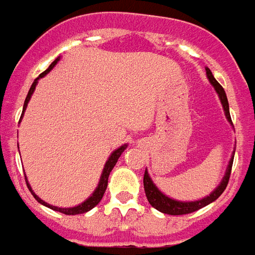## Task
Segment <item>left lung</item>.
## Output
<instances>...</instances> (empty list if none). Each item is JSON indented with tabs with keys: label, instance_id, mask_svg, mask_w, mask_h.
Here are the masks:
<instances>
[{
	"label": "left lung",
	"instance_id": "8db88e82",
	"mask_svg": "<svg viewBox=\"0 0 255 255\" xmlns=\"http://www.w3.org/2000/svg\"><path fill=\"white\" fill-rule=\"evenodd\" d=\"M206 75H207V79L210 81V84L213 85L214 90L217 92L218 97H220V102L223 104L224 114H225V118L228 121L229 124L232 125V119H231V114H229V104L228 99H227V95H225V90L221 85L218 84L216 78L213 77V74L209 68H206ZM234 156H235V148L232 151V155H231V159L228 162V166H227V170H225V174H224L223 180L217 185V188L214 189L210 195H207L205 198H202L199 200H191V202H184V200H177L173 199L170 196L165 195L162 191H160L155 182L152 181V178L148 174V170L145 169V173H144V191H145V196H147L149 205L152 206L153 209L159 210L160 213H165V214H170V216H181V214H188V213H194V211L199 210L205 206L210 205L211 202H214L216 199H218V196L223 194L224 189L227 188L229 181V176H231V170H232V163H234Z\"/></svg>",
	"mask_w": 255,
	"mask_h": 255
}]
</instances>
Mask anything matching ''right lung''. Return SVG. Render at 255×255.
<instances>
[{
	"mask_svg": "<svg viewBox=\"0 0 255 255\" xmlns=\"http://www.w3.org/2000/svg\"><path fill=\"white\" fill-rule=\"evenodd\" d=\"M60 60V56L56 59L52 64H50L46 70H45L44 73L41 74L39 77H38L37 79H34V82H32L31 88H30V90H28V93H27V97L26 100H24V106H23V113H21V117H20V121L21 118H23V115H24V111H26L27 108V104H28V102H30V99H31L32 93H34V90H35V86H37L38 81H39V78H44L46 74L49 73L50 70L53 68V67L57 64V61ZM17 147H19V144H17ZM128 148V144H124V145H121L119 148H117L115 151H113V153L108 156L107 162H106V165H104V169H103L102 171V176H100V181H99V184H97V187H96V189L93 191V194L90 195L89 198L86 200H84L82 203H79L78 206H74V207H57V206H52L49 205V203H46L45 200H42L39 196H38L34 191H32L31 185L28 184V180H27L26 177V182H27V187H28V189H30V192L32 194V196L37 199L38 203H41V205L46 206V207H49V209H52V210L55 211H59V213H63V214H67V216H75V214H82V213H86V211L92 210L95 206L99 205V202L102 200L103 195H104V192H106V189H107V185H108V176H110V173H111V170L114 169V166L117 165V162H118L119 156L122 155V152H124L125 149Z\"/></svg>",
	"mask_w": 255,
	"mask_h": 255,
	"instance_id": "obj_1",
	"label": "right lung"
}]
</instances>
